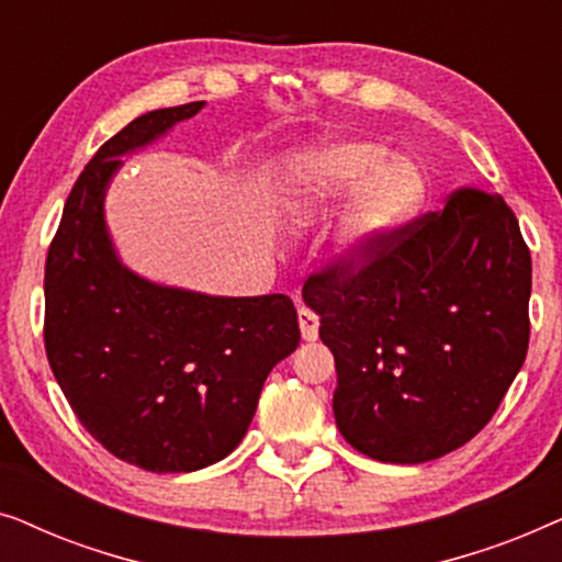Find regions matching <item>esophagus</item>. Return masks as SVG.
Instances as JSON below:
<instances>
[{
  "mask_svg": "<svg viewBox=\"0 0 562 562\" xmlns=\"http://www.w3.org/2000/svg\"><path fill=\"white\" fill-rule=\"evenodd\" d=\"M299 327H302V337L306 342H314L319 337V317L306 306L299 310Z\"/></svg>",
  "mask_w": 562,
  "mask_h": 562,
  "instance_id": "obj_1",
  "label": "esophagus"
}]
</instances>
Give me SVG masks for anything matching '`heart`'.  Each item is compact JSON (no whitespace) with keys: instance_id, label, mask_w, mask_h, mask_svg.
<instances>
[{"instance_id":"obj_1","label":"heart","mask_w":562,"mask_h":562,"mask_svg":"<svg viewBox=\"0 0 562 562\" xmlns=\"http://www.w3.org/2000/svg\"><path fill=\"white\" fill-rule=\"evenodd\" d=\"M352 191L337 260L360 268L379 245L419 212L427 179L409 158H389L375 140H329L302 153L291 164L281 187V210L289 225L304 227Z\"/></svg>"}]
</instances>
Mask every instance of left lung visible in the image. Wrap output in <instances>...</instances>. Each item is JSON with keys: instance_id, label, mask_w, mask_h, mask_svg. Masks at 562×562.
Masks as SVG:
<instances>
[{"instance_id": "1", "label": "left lung", "mask_w": 562, "mask_h": 562, "mask_svg": "<svg viewBox=\"0 0 562 562\" xmlns=\"http://www.w3.org/2000/svg\"><path fill=\"white\" fill-rule=\"evenodd\" d=\"M532 258L498 194L452 191L360 268L306 279L333 350L340 435L381 463H427L473 440L529 345Z\"/></svg>"}]
</instances>
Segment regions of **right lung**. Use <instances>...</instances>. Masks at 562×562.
Masks as SVG:
<instances>
[{
    "label": "right lung",
    "instance_id": "obj_1",
    "mask_svg": "<svg viewBox=\"0 0 562 562\" xmlns=\"http://www.w3.org/2000/svg\"><path fill=\"white\" fill-rule=\"evenodd\" d=\"M202 106L153 110L110 137L76 179L45 260L50 371L87 432L150 473H191L229 456L271 368L302 337L289 296L160 286L114 252L104 194L122 156Z\"/></svg>",
    "mask_w": 562,
    "mask_h": 562
}]
</instances>
